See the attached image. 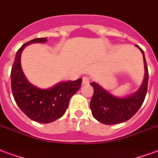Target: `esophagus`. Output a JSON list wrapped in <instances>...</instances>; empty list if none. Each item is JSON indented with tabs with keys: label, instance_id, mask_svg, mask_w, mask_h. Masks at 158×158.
Returning a JSON list of instances; mask_svg holds the SVG:
<instances>
[{
	"label": "esophagus",
	"instance_id": "34e87169",
	"mask_svg": "<svg viewBox=\"0 0 158 158\" xmlns=\"http://www.w3.org/2000/svg\"><path fill=\"white\" fill-rule=\"evenodd\" d=\"M90 82V78L87 77H84L82 78V84L83 85H87V84H89Z\"/></svg>",
	"mask_w": 158,
	"mask_h": 158
}]
</instances>
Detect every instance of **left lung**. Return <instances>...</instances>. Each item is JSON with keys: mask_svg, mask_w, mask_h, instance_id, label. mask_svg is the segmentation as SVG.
<instances>
[{"mask_svg": "<svg viewBox=\"0 0 158 158\" xmlns=\"http://www.w3.org/2000/svg\"><path fill=\"white\" fill-rule=\"evenodd\" d=\"M143 55L145 77L140 87L135 93L126 97H116L109 93L96 82H91L93 95L90 102V109L94 118L104 125H115L127 121L136 114L143 103L148 86V69L143 50L138 45Z\"/></svg>", "mask_w": 158, "mask_h": 158, "instance_id": "1", "label": "left lung"}]
</instances>
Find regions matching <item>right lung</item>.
Here are the masks:
<instances>
[{
	"instance_id": "right-lung-1",
	"label": "right lung",
	"mask_w": 158,
	"mask_h": 158,
	"mask_svg": "<svg viewBox=\"0 0 158 158\" xmlns=\"http://www.w3.org/2000/svg\"><path fill=\"white\" fill-rule=\"evenodd\" d=\"M47 38L28 41L18 49L11 71L12 94L20 109L34 121L47 124L58 119L65 114L69 101L80 89L82 79L59 82L48 89L33 86L25 77L21 66V55L28 44L45 43Z\"/></svg>"
}]
</instances>
